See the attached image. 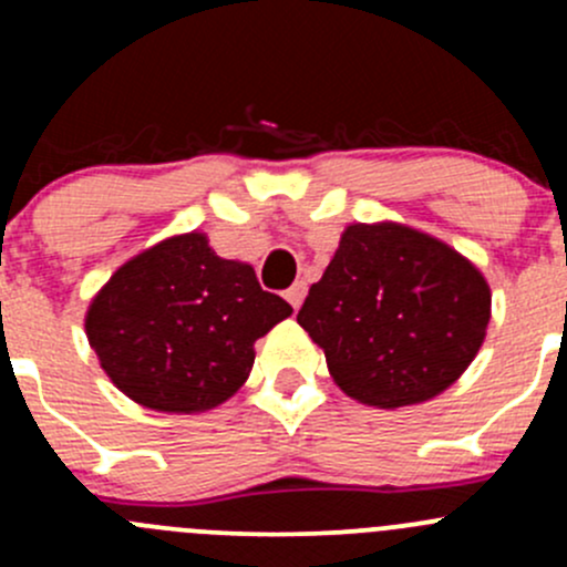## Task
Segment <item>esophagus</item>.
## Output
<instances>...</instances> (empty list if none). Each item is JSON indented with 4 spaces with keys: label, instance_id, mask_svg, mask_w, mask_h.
<instances>
[{
    "label": "esophagus",
    "instance_id": "esophagus-1",
    "mask_svg": "<svg viewBox=\"0 0 567 567\" xmlns=\"http://www.w3.org/2000/svg\"><path fill=\"white\" fill-rule=\"evenodd\" d=\"M305 296H307V285L305 282H293L288 290H285V299L290 301V307H293V310H299L301 301H305Z\"/></svg>",
    "mask_w": 567,
    "mask_h": 567
}]
</instances>
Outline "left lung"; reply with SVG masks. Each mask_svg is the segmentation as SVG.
Masks as SVG:
<instances>
[{
    "instance_id": "1",
    "label": "left lung",
    "mask_w": 567,
    "mask_h": 567,
    "mask_svg": "<svg viewBox=\"0 0 567 567\" xmlns=\"http://www.w3.org/2000/svg\"><path fill=\"white\" fill-rule=\"evenodd\" d=\"M491 318L483 274L411 227L351 225L299 320L348 398L379 409L444 392L480 351Z\"/></svg>"
}]
</instances>
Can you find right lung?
I'll use <instances>...</instances> for the list:
<instances>
[{
	"mask_svg": "<svg viewBox=\"0 0 567 567\" xmlns=\"http://www.w3.org/2000/svg\"><path fill=\"white\" fill-rule=\"evenodd\" d=\"M293 307L225 260L203 233L167 238L120 266L87 310V340L120 392L194 414L225 403L255 364V340Z\"/></svg>",
	"mask_w": 567,
	"mask_h": 567,
	"instance_id": "add662e5",
	"label": "right lung"
}]
</instances>
